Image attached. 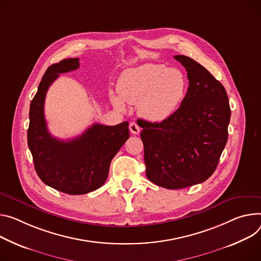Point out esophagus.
I'll list each match as a JSON object with an SVG mask.
<instances>
[{"mask_svg": "<svg viewBox=\"0 0 261 261\" xmlns=\"http://www.w3.org/2000/svg\"><path fill=\"white\" fill-rule=\"evenodd\" d=\"M129 129H130V132H131L132 134H134V135H137V134H139V132H140V128H139V126H138L135 122L130 123Z\"/></svg>", "mask_w": 261, "mask_h": 261, "instance_id": "1", "label": "esophagus"}]
</instances>
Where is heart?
Segmentation results:
<instances>
[{"label":"heart","mask_w":261,"mask_h":261,"mask_svg":"<svg viewBox=\"0 0 261 261\" xmlns=\"http://www.w3.org/2000/svg\"><path fill=\"white\" fill-rule=\"evenodd\" d=\"M118 94L110 93L112 104L124 109L125 102L137 104L140 116L161 123L178 109L187 90V81L179 69L162 64H144L125 70L117 84Z\"/></svg>","instance_id":"heart-1"}]
</instances>
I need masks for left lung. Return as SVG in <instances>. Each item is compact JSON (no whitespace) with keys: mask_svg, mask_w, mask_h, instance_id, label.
<instances>
[{"mask_svg":"<svg viewBox=\"0 0 261 261\" xmlns=\"http://www.w3.org/2000/svg\"><path fill=\"white\" fill-rule=\"evenodd\" d=\"M174 58L185 67L189 80L180 107L161 123L138 120L146 175L168 189L202 183L213 174L227 144L231 116L222 83L194 59Z\"/></svg>","mask_w":261,"mask_h":261,"instance_id":"obj_1","label":"left lung"}]
</instances>
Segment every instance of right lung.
I'll return each instance as SVG.
<instances>
[{"instance_id": "obj_1", "label": "right lung", "mask_w": 261, "mask_h": 261, "mask_svg": "<svg viewBox=\"0 0 261 261\" xmlns=\"http://www.w3.org/2000/svg\"><path fill=\"white\" fill-rule=\"evenodd\" d=\"M79 65V58H68L49 66L29 111L28 146L35 171L44 184L68 195H84L101 187L112 158L129 138L128 122L115 126L93 124L66 141L49 133L43 111L46 91L59 74L72 72Z\"/></svg>"}]
</instances>
